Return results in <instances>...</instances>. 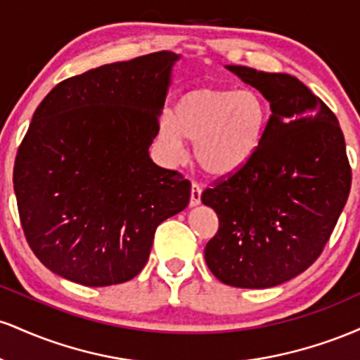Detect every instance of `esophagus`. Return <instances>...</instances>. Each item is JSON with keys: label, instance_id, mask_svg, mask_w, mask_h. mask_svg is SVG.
<instances>
[{"label": "esophagus", "instance_id": "obj_1", "mask_svg": "<svg viewBox=\"0 0 360 360\" xmlns=\"http://www.w3.org/2000/svg\"><path fill=\"white\" fill-rule=\"evenodd\" d=\"M201 186L198 183H193L191 184V200H189V205L191 206H198L201 203Z\"/></svg>", "mask_w": 360, "mask_h": 360}]
</instances>
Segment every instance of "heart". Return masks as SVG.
Returning a JSON list of instances; mask_svg holds the SVG:
<instances>
[{
    "instance_id": "b5f03b06",
    "label": "heart",
    "mask_w": 360,
    "mask_h": 360,
    "mask_svg": "<svg viewBox=\"0 0 360 360\" xmlns=\"http://www.w3.org/2000/svg\"><path fill=\"white\" fill-rule=\"evenodd\" d=\"M269 117V105L257 91L200 88L177 101L174 117H162L157 139L174 162L184 159L188 140L205 172L232 176L257 155Z\"/></svg>"
}]
</instances>
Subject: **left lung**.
Masks as SVG:
<instances>
[{
	"label": "left lung",
	"mask_w": 360,
	"mask_h": 360,
	"mask_svg": "<svg viewBox=\"0 0 360 360\" xmlns=\"http://www.w3.org/2000/svg\"><path fill=\"white\" fill-rule=\"evenodd\" d=\"M226 69L269 101L271 117L257 155L201 194L220 221L205 260L229 286L272 288L321 254L349 198L352 171L337 117L298 77Z\"/></svg>",
	"instance_id": "left-lung-1"
}]
</instances>
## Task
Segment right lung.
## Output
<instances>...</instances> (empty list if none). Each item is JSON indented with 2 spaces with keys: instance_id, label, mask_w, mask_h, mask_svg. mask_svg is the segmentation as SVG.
Masks as SVG:
<instances>
[{
  "instance_id": "right-lung-1",
  "label": "right lung",
  "mask_w": 360,
  "mask_h": 360,
  "mask_svg": "<svg viewBox=\"0 0 360 360\" xmlns=\"http://www.w3.org/2000/svg\"><path fill=\"white\" fill-rule=\"evenodd\" d=\"M179 57L91 69L35 110L13 186L28 245L53 274L91 288L134 279L157 226L188 206L191 183L148 155Z\"/></svg>"
}]
</instances>
